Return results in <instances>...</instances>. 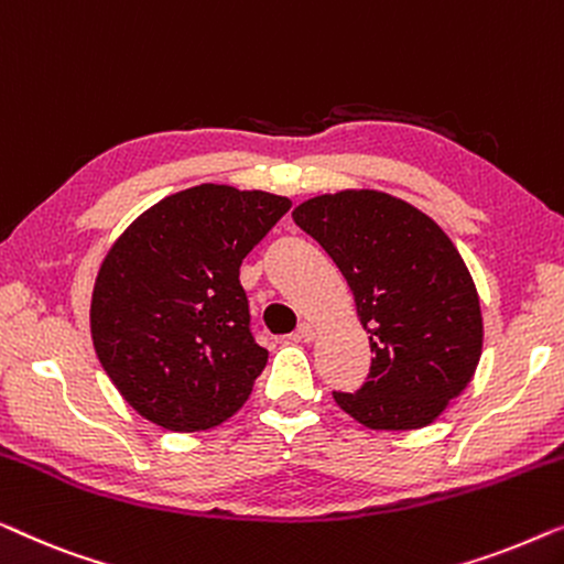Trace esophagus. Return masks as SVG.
<instances>
[{
  "mask_svg": "<svg viewBox=\"0 0 564 564\" xmlns=\"http://www.w3.org/2000/svg\"><path fill=\"white\" fill-rule=\"evenodd\" d=\"M314 337H316V327L312 322H301L299 329L293 332V339H296V343H312Z\"/></svg>",
  "mask_w": 564,
  "mask_h": 564,
  "instance_id": "1",
  "label": "esophagus"
}]
</instances>
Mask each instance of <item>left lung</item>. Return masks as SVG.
Returning <instances> with one entry per match:
<instances>
[{
	"instance_id": "1",
	"label": "left lung",
	"mask_w": 564,
	"mask_h": 564,
	"mask_svg": "<svg viewBox=\"0 0 564 564\" xmlns=\"http://www.w3.org/2000/svg\"><path fill=\"white\" fill-rule=\"evenodd\" d=\"M293 221L327 250L368 332V383L335 391L370 430H422L465 391L482 352L480 299L463 256L416 206L372 188L314 196Z\"/></svg>"
}]
</instances>
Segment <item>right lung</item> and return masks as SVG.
<instances>
[{"label":"right lung","mask_w":564,"mask_h":564,"mask_svg":"<svg viewBox=\"0 0 564 564\" xmlns=\"http://www.w3.org/2000/svg\"><path fill=\"white\" fill-rule=\"evenodd\" d=\"M289 209L285 196L202 184L150 206L109 248L94 350L148 422L202 432L248 401L268 350L250 332L240 265Z\"/></svg>","instance_id":"add662e5"}]
</instances>
